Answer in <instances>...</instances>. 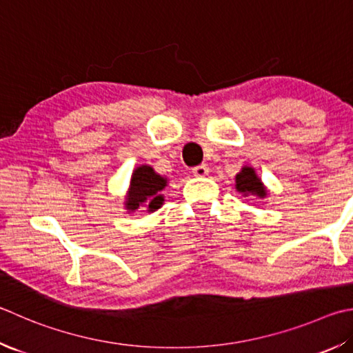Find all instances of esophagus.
Returning a JSON list of instances; mask_svg holds the SVG:
<instances>
[{"instance_id":"obj_1","label":"esophagus","mask_w":353,"mask_h":353,"mask_svg":"<svg viewBox=\"0 0 353 353\" xmlns=\"http://www.w3.org/2000/svg\"><path fill=\"white\" fill-rule=\"evenodd\" d=\"M208 172H210V168L207 165H199L193 168V174L196 177H205V176H208Z\"/></svg>"}]
</instances>
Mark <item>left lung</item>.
Wrapping results in <instances>:
<instances>
[{
  "mask_svg": "<svg viewBox=\"0 0 353 353\" xmlns=\"http://www.w3.org/2000/svg\"><path fill=\"white\" fill-rule=\"evenodd\" d=\"M234 188L242 197H256L265 199L267 197V187L261 177L256 174L253 166H242L241 171L234 177Z\"/></svg>",
  "mask_w": 353,
  "mask_h": 353,
  "instance_id": "obj_1",
  "label": "left lung"
}]
</instances>
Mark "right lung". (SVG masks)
Here are the masks:
<instances>
[{"instance_id":"1","label":"right lung","mask_w":353,"mask_h":353,"mask_svg":"<svg viewBox=\"0 0 353 353\" xmlns=\"http://www.w3.org/2000/svg\"><path fill=\"white\" fill-rule=\"evenodd\" d=\"M168 185V177L160 176L150 165H140L132 171L130 188L125 197V208L134 213L140 207H146L148 213H154L165 202L162 191Z\"/></svg>"}]
</instances>
